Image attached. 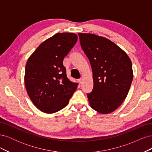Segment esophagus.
<instances>
[{
  "label": "esophagus",
  "instance_id": "34e87169",
  "mask_svg": "<svg viewBox=\"0 0 152 152\" xmlns=\"http://www.w3.org/2000/svg\"><path fill=\"white\" fill-rule=\"evenodd\" d=\"M79 82L80 84H82V78H80V79H79Z\"/></svg>",
  "mask_w": 152,
  "mask_h": 152
}]
</instances>
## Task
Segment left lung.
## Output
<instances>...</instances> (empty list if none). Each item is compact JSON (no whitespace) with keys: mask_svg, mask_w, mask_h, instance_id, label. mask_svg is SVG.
Instances as JSON below:
<instances>
[{"mask_svg":"<svg viewBox=\"0 0 152 152\" xmlns=\"http://www.w3.org/2000/svg\"><path fill=\"white\" fill-rule=\"evenodd\" d=\"M78 35L93 71V89L87 94L89 104L100 113H112L122 104L129 91L133 79L131 59L107 38L92 34Z\"/></svg>","mask_w":152,"mask_h":152,"instance_id":"8db88e82","label":"left lung"}]
</instances>
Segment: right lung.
Instances as JSON below:
<instances>
[{
    "label": "right lung",
    "instance_id": "right-lung-1",
    "mask_svg": "<svg viewBox=\"0 0 152 152\" xmlns=\"http://www.w3.org/2000/svg\"><path fill=\"white\" fill-rule=\"evenodd\" d=\"M77 35L57 33L40 44L26 62L25 84L32 103L41 112L53 113L69 103L77 83L66 76L63 59L74 46Z\"/></svg>",
    "mask_w": 152,
    "mask_h": 152
}]
</instances>
